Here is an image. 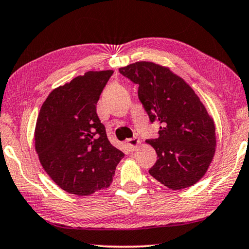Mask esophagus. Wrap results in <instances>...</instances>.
Instances as JSON below:
<instances>
[{
  "label": "esophagus",
  "mask_w": 249,
  "mask_h": 249,
  "mask_svg": "<svg viewBox=\"0 0 249 249\" xmlns=\"http://www.w3.org/2000/svg\"><path fill=\"white\" fill-rule=\"evenodd\" d=\"M140 144H141V141L136 138L128 139L127 141H126V145H127V148L131 150V151H135V150H138Z\"/></svg>",
  "instance_id": "esophagus-1"
}]
</instances>
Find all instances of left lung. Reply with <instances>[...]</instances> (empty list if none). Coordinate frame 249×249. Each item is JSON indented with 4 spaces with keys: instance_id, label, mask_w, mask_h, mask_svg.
Returning a JSON list of instances; mask_svg holds the SVG:
<instances>
[{
    "instance_id": "obj_1",
    "label": "left lung",
    "mask_w": 249,
    "mask_h": 249,
    "mask_svg": "<svg viewBox=\"0 0 249 249\" xmlns=\"http://www.w3.org/2000/svg\"><path fill=\"white\" fill-rule=\"evenodd\" d=\"M120 72L139 85V98L159 136L146 140L156 150L150 175L169 190L193 186L208 171L215 153V124L195 91L169 68L135 62Z\"/></svg>"
}]
</instances>
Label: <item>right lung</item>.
<instances>
[{
  "mask_svg": "<svg viewBox=\"0 0 249 249\" xmlns=\"http://www.w3.org/2000/svg\"><path fill=\"white\" fill-rule=\"evenodd\" d=\"M113 70L89 71L48 94L35 128V149L54 183L70 194L110 186L124 153L110 144L97 103Z\"/></svg>",
  "mask_w": 249,
  "mask_h": 249,
  "instance_id": "right-lung-1",
  "label": "right lung"
}]
</instances>
